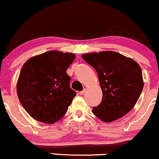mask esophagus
<instances>
[{"label":"esophagus","mask_w":159,"mask_h":159,"mask_svg":"<svg viewBox=\"0 0 159 159\" xmlns=\"http://www.w3.org/2000/svg\"><path fill=\"white\" fill-rule=\"evenodd\" d=\"M85 92H86V89L84 88V89L83 90H82V91H81V92H80V94H81V95H84V94L85 93Z\"/></svg>","instance_id":"1"}]
</instances>
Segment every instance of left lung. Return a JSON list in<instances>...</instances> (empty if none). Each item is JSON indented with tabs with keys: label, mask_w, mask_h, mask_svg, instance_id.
I'll return each mask as SVG.
<instances>
[{
	"label": "left lung",
	"mask_w": 159,
	"mask_h": 159,
	"mask_svg": "<svg viewBox=\"0 0 159 159\" xmlns=\"http://www.w3.org/2000/svg\"><path fill=\"white\" fill-rule=\"evenodd\" d=\"M82 58L96 69L102 100L93 113L103 122L123 117L134 107L143 88L142 71L131 58L114 52L91 53Z\"/></svg>",
	"instance_id": "8db88e82"
}]
</instances>
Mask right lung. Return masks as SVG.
Returning a JSON list of instances; mask_svg holds the SVG:
<instances>
[{
  "instance_id": "obj_1",
  "label": "right lung",
  "mask_w": 159,
  "mask_h": 159,
  "mask_svg": "<svg viewBox=\"0 0 159 159\" xmlns=\"http://www.w3.org/2000/svg\"><path fill=\"white\" fill-rule=\"evenodd\" d=\"M75 56L50 51L30 58L21 69L17 94L25 111L44 123L57 122L66 114L76 92L70 87L66 69Z\"/></svg>"
}]
</instances>
